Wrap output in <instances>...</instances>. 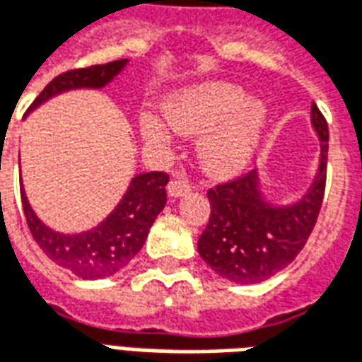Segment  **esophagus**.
<instances>
[{"label":"esophagus","instance_id":"1","mask_svg":"<svg viewBox=\"0 0 362 362\" xmlns=\"http://www.w3.org/2000/svg\"><path fill=\"white\" fill-rule=\"evenodd\" d=\"M166 192H168V196L176 199V197H182L186 196V194H189V192H192V184H189L186 178H178V180L168 182Z\"/></svg>","mask_w":362,"mask_h":362}]
</instances>
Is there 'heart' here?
<instances>
[{"instance_id":"1","label":"heart","mask_w":362,"mask_h":362,"mask_svg":"<svg viewBox=\"0 0 362 362\" xmlns=\"http://www.w3.org/2000/svg\"><path fill=\"white\" fill-rule=\"evenodd\" d=\"M165 118L141 116L145 141L165 143L170 127L182 135H204L197 157L209 174L233 176L250 163L267 126V106L233 83H207L168 100Z\"/></svg>"}]
</instances>
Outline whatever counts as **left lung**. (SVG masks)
Wrapping results in <instances>:
<instances>
[{
    "instance_id": "obj_1",
    "label": "left lung",
    "mask_w": 362,
    "mask_h": 362,
    "mask_svg": "<svg viewBox=\"0 0 362 362\" xmlns=\"http://www.w3.org/2000/svg\"><path fill=\"white\" fill-rule=\"evenodd\" d=\"M310 122L320 139L318 173L295 204L269 202L262 192L258 168L207 192L211 213L197 252L223 279L240 285L266 281L304 248L324 199L329 139L326 118L314 103Z\"/></svg>"
}]
</instances>
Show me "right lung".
Here are the masks:
<instances>
[{"instance_id":"1","label":"right lung","mask_w":362,"mask_h":362,"mask_svg":"<svg viewBox=\"0 0 362 362\" xmlns=\"http://www.w3.org/2000/svg\"><path fill=\"white\" fill-rule=\"evenodd\" d=\"M126 66L127 59H116L103 66L71 69L58 75L36 96L28 112L67 90L103 89ZM166 184L168 174L165 173L137 174L106 219L75 235L58 233L44 225L28 204L25 188H21V199L30 235L52 262L81 279H104L122 272L143 248L151 225L166 205Z\"/></svg>"}]
</instances>
